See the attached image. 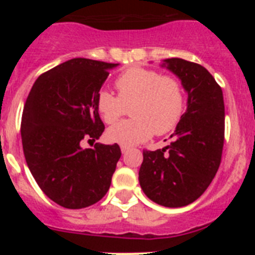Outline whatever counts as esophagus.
<instances>
[{
	"instance_id": "obj_1",
	"label": "esophagus",
	"mask_w": 255,
	"mask_h": 255,
	"mask_svg": "<svg viewBox=\"0 0 255 255\" xmlns=\"http://www.w3.org/2000/svg\"><path fill=\"white\" fill-rule=\"evenodd\" d=\"M130 147H126V145H121V152H123V154H125L126 152H129Z\"/></svg>"
}]
</instances>
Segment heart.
Returning a JSON list of instances; mask_svg holds the SVG:
<instances>
[{
	"label": "heart",
	"mask_w": 255,
	"mask_h": 255,
	"mask_svg": "<svg viewBox=\"0 0 255 255\" xmlns=\"http://www.w3.org/2000/svg\"><path fill=\"white\" fill-rule=\"evenodd\" d=\"M119 97L102 91L97 97V110L106 124H114L130 107L132 119L107 130V138L121 145H134L153 134L172 131L184 112L185 94L179 79L161 75L144 67H131L116 79Z\"/></svg>",
	"instance_id": "b5f03b06"
}]
</instances>
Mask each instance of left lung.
<instances>
[{
    "label": "left lung",
    "mask_w": 255,
    "mask_h": 255,
    "mask_svg": "<svg viewBox=\"0 0 255 255\" xmlns=\"http://www.w3.org/2000/svg\"><path fill=\"white\" fill-rule=\"evenodd\" d=\"M161 66L181 80L188 107L171 135L172 143L163 149L143 152L139 182L154 203L179 208L203 194L220 167L225 139L224 96L202 65L167 58Z\"/></svg>",
    "instance_id": "1"
}]
</instances>
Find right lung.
I'll use <instances>...</instances> for the list:
<instances>
[{
  "instance_id": "add662e5",
  "label": "right lung",
  "mask_w": 255,
  "mask_h": 255,
  "mask_svg": "<svg viewBox=\"0 0 255 255\" xmlns=\"http://www.w3.org/2000/svg\"><path fill=\"white\" fill-rule=\"evenodd\" d=\"M119 64L73 58L35 80L21 119V141L31 175L44 194L69 209L89 207L111 185L121 149L83 140L100 139L105 125L97 97Z\"/></svg>"
}]
</instances>
